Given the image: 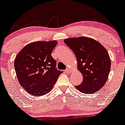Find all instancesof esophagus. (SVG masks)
I'll use <instances>...</instances> for the list:
<instances>
[{
  "instance_id": "esophagus-1",
  "label": "esophagus",
  "mask_w": 125,
  "mask_h": 125,
  "mask_svg": "<svg viewBox=\"0 0 125 125\" xmlns=\"http://www.w3.org/2000/svg\"><path fill=\"white\" fill-rule=\"evenodd\" d=\"M71 69L70 68H66V70H65V72H66V73H70V72H71Z\"/></svg>"
}]
</instances>
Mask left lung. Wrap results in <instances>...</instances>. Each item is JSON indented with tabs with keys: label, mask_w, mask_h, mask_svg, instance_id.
<instances>
[{
	"label": "left lung",
	"mask_w": 125,
	"mask_h": 125,
	"mask_svg": "<svg viewBox=\"0 0 125 125\" xmlns=\"http://www.w3.org/2000/svg\"><path fill=\"white\" fill-rule=\"evenodd\" d=\"M64 42L75 54L78 69L83 81L76 88L84 94H93L102 88L108 79L111 66L107 50L99 42L87 37L68 38Z\"/></svg>",
	"instance_id": "1"
}]
</instances>
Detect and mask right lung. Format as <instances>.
I'll list each match as a JSON object with an SVG mask.
<instances>
[{
    "instance_id": "right-lung-1",
    "label": "right lung",
    "mask_w": 125,
    "mask_h": 125,
    "mask_svg": "<svg viewBox=\"0 0 125 125\" xmlns=\"http://www.w3.org/2000/svg\"><path fill=\"white\" fill-rule=\"evenodd\" d=\"M57 44L56 41L30 43L15 58L14 65L18 81L32 95L49 93L62 73L55 68L56 61L51 55Z\"/></svg>"
}]
</instances>
